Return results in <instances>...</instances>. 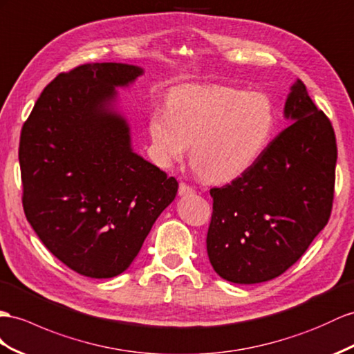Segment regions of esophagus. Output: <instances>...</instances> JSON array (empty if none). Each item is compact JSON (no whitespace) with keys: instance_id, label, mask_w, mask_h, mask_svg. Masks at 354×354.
<instances>
[{"instance_id":"34e87169","label":"esophagus","mask_w":354,"mask_h":354,"mask_svg":"<svg viewBox=\"0 0 354 354\" xmlns=\"http://www.w3.org/2000/svg\"><path fill=\"white\" fill-rule=\"evenodd\" d=\"M193 193H194V189L189 185H187L184 183L179 184V192H178L179 196H188V194H193Z\"/></svg>"}]
</instances>
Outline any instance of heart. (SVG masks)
<instances>
[{
	"mask_svg": "<svg viewBox=\"0 0 354 354\" xmlns=\"http://www.w3.org/2000/svg\"><path fill=\"white\" fill-rule=\"evenodd\" d=\"M277 109L265 93L227 85H187L171 91L167 111L149 116L153 158L171 166L185 157L203 179L230 183L254 167L277 129Z\"/></svg>",
	"mask_w": 354,
	"mask_h": 354,
	"instance_id": "b5f03b06",
	"label": "heart"
}]
</instances>
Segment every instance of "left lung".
I'll return each mask as SVG.
<instances>
[{
	"label": "left lung",
	"instance_id": "8db88e82",
	"mask_svg": "<svg viewBox=\"0 0 354 354\" xmlns=\"http://www.w3.org/2000/svg\"><path fill=\"white\" fill-rule=\"evenodd\" d=\"M290 124L232 184L212 188L206 250L214 270L236 284L274 279L302 257L328 224L337 140L302 80L284 104Z\"/></svg>",
	"mask_w": 354,
	"mask_h": 354
}]
</instances>
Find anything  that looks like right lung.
Returning <instances> with one entry per match:
<instances>
[{"label": "right lung", "mask_w": 354, "mask_h": 354, "mask_svg": "<svg viewBox=\"0 0 354 354\" xmlns=\"http://www.w3.org/2000/svg\"><path fill=\"white\" fill-rule=\"evenodd\" d=\"M145 70L94 62L43 89L22 127L24 211L53 256L80 275L129 269L178 183L134 152L118 88Z\"/></svg>", "instance_id": "right-lung-1"}]
</instances>
